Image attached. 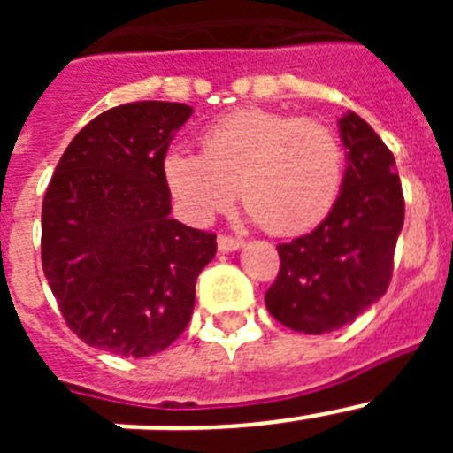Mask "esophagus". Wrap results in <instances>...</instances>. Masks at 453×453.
<instances>
[{"label":"esophagus","mask_w":453,"mask_h":453,"mask_svg":"<svg viewBox=\"0 0 453 453\" xmlns=\"http://www.w3.org/2000/svg\"><path fill=\"white\" fill-rule=\"evenodd\" d=\"M242 245H245V240L242 238H235V235H229V234L218 235L219 251H235V250H240Z\"/></svg>","instance_id":"34e87169"}]
</instances>
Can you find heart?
Segmentation results:
<instances>
[{
	"label": "heart",
	"mask_w": 453,
	"mask_h": 453,
	"mask_svg": "<svg viewBox=\"0 0 453 453\" xmlns=\"http://www.w3.org/2000/svg\"><path fill=\"white\" fill-rule=\"evenodd\" d=\"M202 154L172 150L163 161L167 190L195 219L240 199L272 235L318 226L345 183V150L329 124L313 118L242 108L208 124Z\"/></svg>",
	"instance_id": "1"
}]
</instances>
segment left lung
I'll use <instances>...</instances> for the list:
<instances>
[{
    "label": "left lung",
    "mask_w": 453,
    "mask_h": 453,
    "mask_svg": "<svg viewBox=\"0 0 453 453\" xmlns=\"http://www.w3.org/2000/svg\"><path fill=\"white\" fill-rule=\"evenodd\" d=\"M345 183L318 229L276 247L281 265L265 292L276 322L299 334H329L386 295L403 226L395 156L356 113L340 119Z\"/></svg>",
    "instance_id": "1"
}]
</instances>
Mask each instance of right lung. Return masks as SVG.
<instances>
[{
  "label": "right lung",
  "mask_w": 453,
  "mask_h": 453,
  "mask_svg": "<svg viewBox=\"0 0 453 453\" xmlns=\"http://www.w3.org/2000/svg\"><path fill=\"white\" fill-rule=\"evenodd\" d=\"M192 108L131 102L83 127L42 199V270L65 324L90 347L158 354L186 331L215 234L170 218L167 147Z\"/></svg>",
  "instance_id": "1"
}]
</instances>
